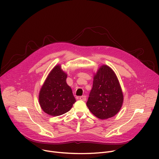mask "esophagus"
Returning a JSON list of instances; mask_svg holds the SVG:
<instances>
[{
    "mask_svg": "<svg viewBox=\"0 0 159 159\" xmlns=\"http://www.w3.org/2000/svg\"><path fill=\"white\" fill-rule=\"evenodd\" d=\"M79 99H80V100H81V101H86V97L85 95L80 96V97H79Z\"/></svg>",
    "mask_w": 159,
    "mask_h": 159,
    "instance_id": "1",
    "label": "esophagus"
}]
</instances>
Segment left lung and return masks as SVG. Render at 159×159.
Listing matches in <instances>:
<instances>
[{
    "mask_svg": "<svg viewBox=\"0 0 159 159\" xmlns=\"http://www.w3.org/2000/svg\"><path fill=\"white\" fill-rule=\"evenodd\" d=\"M124 95L117 77L110 66L103 64L94 73L93 88L86 105L100 119L113 117L121 109Z\"/></svg>",
    "mask_w": 159,
    "mask_h": 159,
    "instance_id": "obj_1",
    "label": "left lung"
}]
</instances>
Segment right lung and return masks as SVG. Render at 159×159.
Returning <instances> with one entry per match:
<instances>
[{
	"label": "right lung",
	"mask_w": 159,
	"mask_h": 159,
	"mask_svg": "<svg viewBox=\"0 0 159 159\" xmlns=\"http://www.w3.org/2000/svg\"><path fill=\"white\" fill-rule=\"evenodd\" d=\"M66 79L67 73L59 64L48 74L39 95V104L46 113L53 116L61 115L69 111L76 102Z\"/></svg>",
	"instance_id": "obj_1"
}]
</instances>
